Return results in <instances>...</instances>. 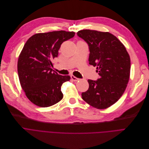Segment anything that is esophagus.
<instances>
[{
    "instance_id": "1",
    "label": "esophagus",
    "mask_w": 149,
    "mask_h": 149,
    "mask_svg": "<svg viewBox=\"0 0 149 149\" xmlns=\"http://www.w3.org/2000/svg\"><path fill=\"white\" fill-rule=\"evenodd\" d=\"M71 79H72L73 81H77L79 80V78H77V77H75V76H73V75L71 76Z\"/></svg>"
}]
</instances>
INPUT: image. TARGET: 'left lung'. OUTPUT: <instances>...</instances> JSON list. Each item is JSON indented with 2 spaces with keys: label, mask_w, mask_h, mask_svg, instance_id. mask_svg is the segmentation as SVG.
<instances>
[{
  "label": "left lung",
  "mask_w": 149,
  "mask_h": 149,
  "mask_svg": "<svg viewBox=\"0 0 149 149\" xmlns=\"http://www.w3.org/2000/svg\"><path fill=\"white\" fill-rule=\"evenodd\" d=\"M77 36L88 44L89 64L96 67L100 79L88 80L89 88L82 93L88 104L97 109H105L122 96L129 81L130 58L125 46L109 32L83 30Z\"/></svg>",
  "instance_id": "obj_1"
}]
</instances>
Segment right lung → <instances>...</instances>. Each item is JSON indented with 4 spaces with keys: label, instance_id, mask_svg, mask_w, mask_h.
<instances>
[{
    "label": "right lung",
    "instance_id": "right-lung-1",
    "mask_svg": "<svg viewBox=\"0 0 149 149\" xmlns=\"http://www.w3.org/2000/svg\"><path fill=\"white\" fill-rule=\"evenodd\" d=\"M74 34L62 30L37 33L26 42L19 56L17 72L21 87L34 104L48 107L63 98L61 86L70 76L53 70L52 61L58 57L61 44Z\"/></svg>",
    "mask_w": 149,
    "mask_h": 149
}]
</instances>
